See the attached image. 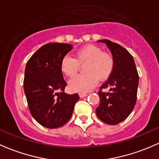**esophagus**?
<instances>
[{
    "mask_svg": "<svg viewBox=\"0 0 159 159\" xmlns=\"http://www.w3.org/2000/svg\"><path fill=\"white\" fill-rule=\"evenodd\" d=\"M87 95H88V93H79V97L81 98H84V97H86Z\"/></svg>",
    "mask_w": 159,
    "mask_h": 159,
    "instance_id": "34e87169",
    "label": "esophagus"
}]
</instances>
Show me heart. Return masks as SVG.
<instances>
[{
    "label": "heart",
    "mask_w": 159,
    "mask_h": 159,
    "mask_svg": "<svg viewBox=\"0 0 159 159\" xmlns=\"http://www.w3.org/2000/svg\"><path fill=\"white\" fill-rule=\"evenodd\" d=\"M84 65L85 74L78 75L70 81L71 91L88 92L94 88L98 79H107L114 68V58L99 46L88 45L76 52L75 58L70 56H65L61 61V69L67 77L71 78L77 75L80 66Z\"/></svg>",
    "instance_id": "heart-1"
}]
</instances>
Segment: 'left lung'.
Returning a JSON list of instances; mask_svg holds the SVG:
<instances>
[{
  "mask_svg": "<svg viewBox=\"0 0 159 159\" xmlns=\"http://www.w3.org/2000/svg\"><path fill=\"white\" fill-rule=\"evenodd\" d=\"M107 46L114 58V68L107 81L98 92L100 105L96 109L98 117L103 123L116 125L131 113L136 103L139 75L133 57L123 46L108 39L98 40ZM108 88V93L102 90Z\"/></svg>",
  "mask_w": 159,
  "mask_h": 159,
  "instance_id": "1",
  "label": "left lung"
}]
</instances>
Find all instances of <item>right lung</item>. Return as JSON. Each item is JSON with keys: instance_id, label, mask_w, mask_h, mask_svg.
Wrapping results in <instances>:
<instances>
[{"instance_id": "obj_1", "label": "right lung", "mask_w": 159, "mask_h": 159, "mask_svg": "<svg viewBox=\"0 0 159 159\" xmlns=\"http://www.w3.org/2000/svg\"><path fill=\"white\" fill-rule=\"evenodd\" d=\"M72 46L48 43L39 48L27 61L23 88L31 115L40 125L55 129L65 125L72 115L78 93H65L61 61Z\"/></svg>"}]
</instances>
